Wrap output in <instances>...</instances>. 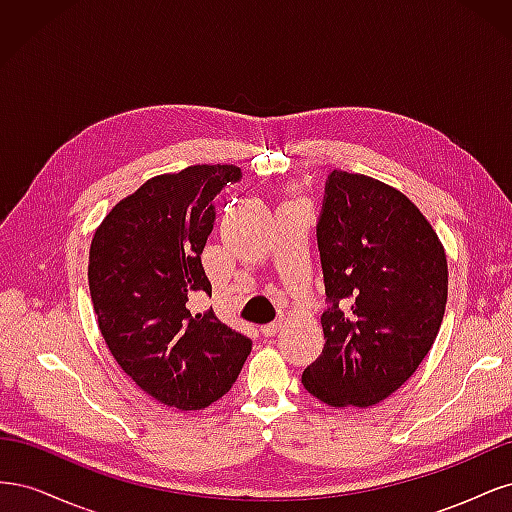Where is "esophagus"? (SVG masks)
Here are the masks:
<instances>
[{
    "label": "esophagus",
    "mask_w": 512,
    "mask_h": 512,
    "mask_svg": "<svg viewBox=\"0 0 512 512\" xmlns=\"http://www.w3.org/2000/svg\"><path fill=\"white\" fill-rule=\"evenodd\" d=\"M280 329H282V320H275V322L265 324V327H260V333L265 337H273L275 333H280Z\"/></svg>",
    "instance_id": "1"
}]
</instances>
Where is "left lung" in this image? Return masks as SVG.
<instances>
[{
    "label": "left lung",
    "instance_id": "obj_1",
    "mask_svg": "<svg viewBox=\"0 0 512 512\" xmlns=\"http://www.w3.org/2000/svg\"><path fill=\"white\" fill-rule=\"evenodd\" d=\"M316 237L327 344L301 382L333 408H369L393 395L436 342L448 294L444 247L410 198L344 170L324 185Z\"/></svg>",
    "mask_w": 512,
    "mask_h": 512
}]
</instances>
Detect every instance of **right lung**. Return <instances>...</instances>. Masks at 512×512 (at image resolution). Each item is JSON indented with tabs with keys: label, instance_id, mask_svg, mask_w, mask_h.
<instances>
[{
	"label": "right lung",
	"instance_id": "add662e5",
	"mask_svg": "<svg viewBox=\"0 0 512 512\" xmlns=\"http://www.w3.org/2000/svg\"><path fill=\"white\" fill-rule=\"evenodd\" d=\"M241 168L196 164L145 181L119 200L89 250V290L104 342L121 369L164 406L200 410L224 397L252 352V339L211 309L200 254L215 222L213 198Z\"/></svg>",
	"mask_w": 512,
	"mask_h": 512
}]
</instances>
